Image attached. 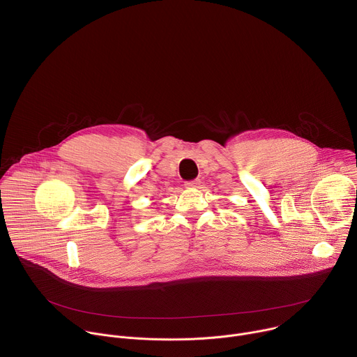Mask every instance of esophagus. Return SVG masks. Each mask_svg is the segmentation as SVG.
Instances as JSON below:
<instances>
[{"mask_svg":"<svg viewBox=\"0 0 357 357\" xmlns=\"http://www.w3.org/2000/svg\"><path fill=\"white\" fill-rule=\"evenodd\" d=\"M199 182H200L199 179H192V181H186V182H185V186H186V188H196V186L199 185Z\"/></svg>","mask_w":357,"mask_h":357,"instance_id":"esophagus-1","label":"esophagus"}]
</instances>
